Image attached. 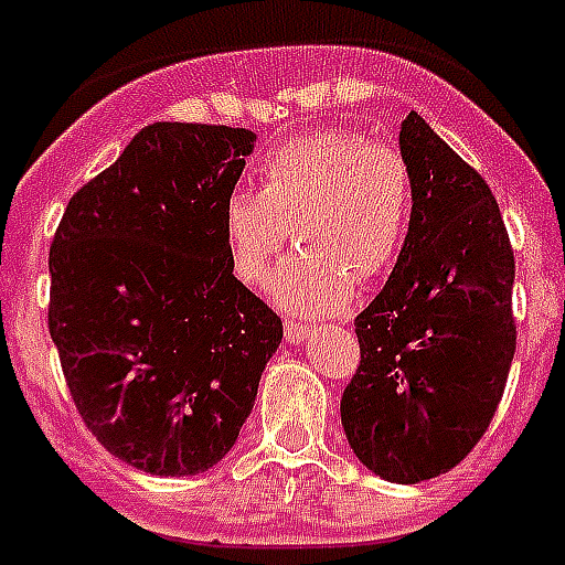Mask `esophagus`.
Returning <instances> with one entry per match:
<instances>
[{
	"label": "esophagus",
	"mask_w": 565,
	"mask_h": 565,
	"mask_svg": "<svg viewBox=\"0 0 565 565\" xmlns=\"http://www.w3.org/2000/svg\"><path fill=\"white\" fill-rule=\"evenodd\" d=\"M284 337H287V343H292V345L305 343V337H308V326H301V322H292V319H287V322H284Z\"/></svg>",
	"instance_id": "esophagus-1"
}]
</instances>
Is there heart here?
<instances>
[{
  "mask_svg": "<svg viewBox=\"0 0 565 565\" xmlns=\"http://www.w3.org/2000/svg\"><path fill=\"white\" fill-rule=\"evenodd\" d=\"M257 172L260 190H234L222 207L239 281H266L290 228L301 248L269 287L284 310L337 313L354 299V278L393 269L413 216V175L395 146L349 128L305 131L266 154Z\"/></svg>",
  "mask_w": 565,
  "mask_h": 565,
  "instance_id": "heart-1",
  "label": "heart"
}]
</instances>
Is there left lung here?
Listing matches in <instances>:
<instances>
[{
  "label": "left lung",
  "mask_w": 565,
  "mask_h": 565,
  "mask_svg": "<svg viewBox=\"0 0 565 565\" xmlns=\"http://www.w3.org/2000/svg\"><path fill=\"white\" fill-rule=\"evenodd\" d=\"M398 146L413 175L411 231L354 319L361 366L340 416L370 472L419 483L455 469L495 416L516 352V260L487 181L416 110Z\"/></svg>",
  "instance_id": "1"
}]
</instances>
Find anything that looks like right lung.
Wrapping results in <instances>:
<instances>
[{"mask_svg":"<svg viewBox=\"0 0 565 565\" xmlns=\"http://www.w3.org/2000/svg\"><path fill=\"white\" fill-rule=\"evenodd\" d=\"M255 131L154 122L70 199L49 248V334L84 425L149 475L237 443L281 319L234 278L222 207Z\"/></svg>","mask_w":565,"mask_h":565,"instance_id":"1","label":"right lung"}]
</instances>
